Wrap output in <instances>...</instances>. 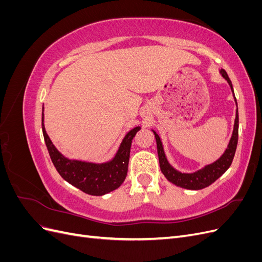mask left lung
<instances>
[{
    "label": "left lung",
    "instance_id": "left-lung-1",
    "mask_svg": "<svg viewBox=\"0 0 262 262\" xmlns=\"http://www.w3.org/2000/svg\"><path fill=\"white\" fill-rule=\"evenodd\" d=\"M220 72L222 76H223L227 81L229 86H231V90L234 94L233 85L231 80H229L226 71L222 69ZM234 98L236 101L235 95H234ZM236 106H237V101H236ZM153 132L155 134V139H156L157 153H158V160H160L161 170L164 173V176L170 182H172L173 185H176L178 187L189 189V190H200L205 187H209L216 179H219L229 168V166H231L233 162V158L235 156L236 147H237V142H238V108L236 110V118H235L232 138L229 140V143L227 145V148L225 149L224 154L222 155L217 161H215L210 165H207L202 169H199L191 173L180 172L172 167V166L168 163L167 158H166L160 136H158L154 130Z\"/></svg>",
    "mask_w": 262,
    "mask_h": 262
}]
</instances>
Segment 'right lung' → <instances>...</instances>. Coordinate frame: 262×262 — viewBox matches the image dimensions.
I'll return each mask as SVG.
<instances>
[{
    "mask_svg": "<svg viewBox=\"0 0 262 262\" xmlns=\"http://www.w3.org/2000/svg\"><path fill=\"white\" fill-rule=\"evenodd\" d=\"M140 129L141 126H136L125 134L118 152L110 162L95 164L69 160L52 144L45 129L42 113L43 138L55 169L69 184L92 195H104L122 185L128 173L132 140Z\"/></svg>",
    "mask_w": 262,
    "mask_h": 262,
    "instance_id": "1",
    "label": "right lung"
}]
</instances>
